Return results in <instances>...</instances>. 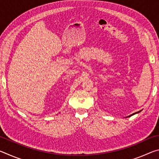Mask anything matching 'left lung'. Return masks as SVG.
Instances as JSON below:
<instances>
[{
	"mask_svg": "<svg viewBox=\"0 0 159 159\" xmlns=\"http://www.w3.org/2000/svg\"><path fill=\"white\" fill-rule=\"evenodd\" d=\"M140 111H142V110H140V111H138V112H135V113H133V114H132L131 115H129L128 116H127L126 118H128V117H130V116H132L133 115H134V114H138V113H139Z\"/></svg>",
	"mask_w": 159,
	"mask_h": 159,
	"instance_id": "obj_1",
	"label": "left lung"
}]
</instances>
